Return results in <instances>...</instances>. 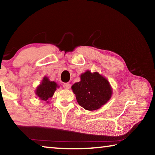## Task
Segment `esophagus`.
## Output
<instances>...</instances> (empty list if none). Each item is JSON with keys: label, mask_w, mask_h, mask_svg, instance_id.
I'll use <instances>...</instances> for the list:
<instances>
[{"label": "esophagus", "mask_w": 155, "mask_h": 155, "mask_svg": "<svg viewBox=\"0 0 155 155\" xmlns=\"http://www.w3.org/2000/svg\"><path fill=\"white\" fill-rule=\"evenodd\" d=\"M63 87H64L65 89H67V90H69V89L71 87V85L70 83H64L63 85Z\"/></svg>", "instance_id": "esophagus-1"}]
</instances>
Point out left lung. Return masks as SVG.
<instances>
[{
  "instance_id": "1",
  "label": "left lung",
  "mask_w": 155,
  "mask_h": 155,
  "mask_svg": "<svg viewBox=\"0 0 155 155\" xmlns=\"http://www.w3.org/2000/svg\"><path fill=\"white\" fill-rule=\"evenodd\" d=\"M72 90L78 104L89 111L101 108L107 103L112 94L109 81L99 73L90 71L81 74V81L74 83Z\"/></svg>"
}]
</instances>
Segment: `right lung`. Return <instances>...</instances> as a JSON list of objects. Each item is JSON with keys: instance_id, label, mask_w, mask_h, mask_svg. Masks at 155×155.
Segmentation results:
<instances>
[{"instance_id": "add662e5", "label": "right lung", "mask_w": 155, "mask_h": 155, "mask_svg": "<svg viewBox=\"0 0 155 155\" xmlns=\"http://www.w3.org/2000/svg\"><path fill=\"white\" fill-rule=\"evenodd\" d=\"M57 87V84L54 81H51L47 77H44L43 81L36 90V94L39 98L44 101H47L49 98L53 96Z\"/></svg>"}]
</instances>
